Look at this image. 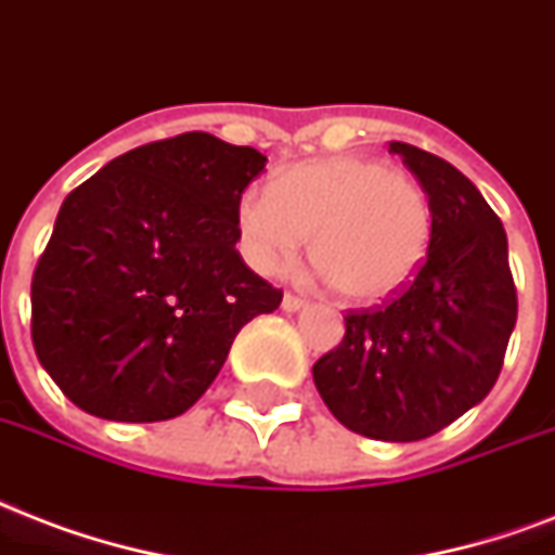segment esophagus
Returning a JSON list of instances; mask_svg holds the SVG:
<instances>
[{
	"label": "esophagus",
	"mask_w": 555,
	"mask_h": 555,
	"mask_svg": "<svg viewBox=\"0 0 555 555\" xmlns=\"http://www.w3.org/2000/svg\"><path fill=\"white\" fill-rule=\"evenodd\" d=\"M304 307H307V300L300 298V295H292V292L283 295V309H286V312H298V309Z\"/></svg>",
	"instance_id": "esophagus-1"
}]
</instances>
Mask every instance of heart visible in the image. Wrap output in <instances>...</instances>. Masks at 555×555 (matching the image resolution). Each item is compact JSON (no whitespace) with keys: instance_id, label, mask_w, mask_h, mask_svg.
<instances>
[{"instance_id":"obj_1","label":"heart","mask_w":555,"mask_h":555,"mask_svg":"<svg viewBox=\"0 0 555 555\" xmlns=\"http://www.w3.org/2000/svg\"><path fill=\"white\" fill-rule=\"evenodd\" d=\"M240 248L260 274H283L312 234V263L350 304L408 289L428 260L434 210L414 176L367 156L283 167L237 202Z\"/></svg>"}]
</instances>
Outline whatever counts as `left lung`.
I'll return each instance as SVG.
<instances>
[{
	"instance_id": "obj_1",
	"label": "left lung",
	"mask_w": 555,
	"mask_h": 555,
	"mask_svg": "<svg viewBox=\"0 0 555 555\" xmlns=\"http://www.w3.org/2000/svg\"><path fill=\"white\" fill-rule=\"evenodd\" d=\"M434 210L428 260L399 298L350 312L336 350L312 379L338 423L385 442L442 431L483 402L513 336L515 298L506 231L480 191L449 162L390 141Z\"/></svg>"
}]
</instances>
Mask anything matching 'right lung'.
Listing matches in <instances>:
<instances>
[{
    "mask_svg": "<svg viewBox=\"0 0 555 555\" xmlns=\"http://www.w3.org/2000/svg\"><path fill=\"white\" fill-rule=\"evenodd\" d=\"M266 167L208 132L103 165L60 205L31 283L37 359L86 414L158 423L217 379L283 292L243 263L237 202Z\"/></svg>",
    "mask_w": 555,
    "mask_h": 555,
    "instance_id": "1",
    "label": "right lung"
}]
</instances>
